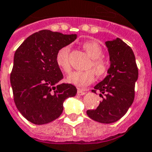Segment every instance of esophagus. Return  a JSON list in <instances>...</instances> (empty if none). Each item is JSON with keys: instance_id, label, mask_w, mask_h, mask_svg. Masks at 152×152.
I'll return each instance as SVG.
<instances>
[{"instance_id": "34e87169", "label": "esophagus", "mask_w": 152, "mask_h": 152, "mask_svg": "<svg viewBox=\"0 0 152 152\" xmlns=\"http://www.w3.org/2000/svg\"><path fill=\"white\" fill-rule=\"evenodd\" d=\"M86 89H79L78 90H77V94H78V95H84V94H86Z\"/></svg>"}]
</instances>
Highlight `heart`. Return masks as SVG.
I'll return each instance as SVG.
<instances>
[{"label":"heart","instance_id":"1","mask_svg":"<svg viewBox=\"0 0 152 152\" xmlns=\"http://www.w3.org/2000/svg\"><path fill=\"white\" fill-rule=\"evenodd\" d=\"M82 47L92 58L87 69H91L92 71L75 72L67 77V81L77 87H84L92 83L94 79V74L98 77L105 76L111 67V63L108 60L102 58L103 50L98 42L94 40L86 41L82 44ZM70 50V45H63L58 49L55 55L57 66L62 71V72L65 74H68L72 71L69 60Z\"/></svg>","mask_w":152,"mask_h":152}]
</instances>
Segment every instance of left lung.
<instances>
[{
	"label": "left lung",
	"mask_w": 152,
	"mask_h": 152,
	"mask_svg": "<svg viewBox=\"0 0 152 152\" xmlns=\"http://www.w3.org/2000/svg\"><path fill=\"white\" fill-rule=\"evenodd\" d=\"M111 67L108 75L92 92H100L102 101L94 110H88L89 118L99 123L110 124L124 116L135 96V82L138 69L133 50L120 38L106 42Z\"/></svg>",
	"instance_id": "obj_1"
}]
</instances>
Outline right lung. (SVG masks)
Segmentation results:
<instances>
[{
  "label": "right lung",
  "instance_id": "right-lung-1",
  "mask_svg": "<svg viewBox=\"0 0 152 152\" xmlns=\"http://www.w3.org/2000/svg\"><path fill=\"white\" fill-rule=\"evenodd\" d=\"M76 35L41 30L28 37L15 51L10 73L16 107L28 121L45 124L60 116L64 100L76 94L72 84H60L63 78L55 55Z\"/></svg>",
  "mask_w": 152,
  "mask_h": 152
}]
</instances>
